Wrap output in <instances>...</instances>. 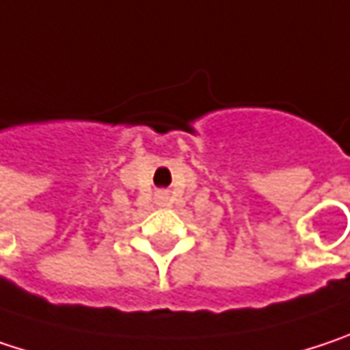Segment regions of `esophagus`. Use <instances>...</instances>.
I'll return each instance as SVG.
<instances>
[{
	"mask_svg": "<svg viewBox=\"0 0 350 350\" xmlns=\"http://www.w3.org/2000/svg\"><path fill=\"white\" fill-rule=\"evenodd\" d=\"M159 197H161V199H165L167 196H165V193H159Z\"/></svg>",
	"mask_w": 350,
	"mask_h": 350,
	"instance_id": "1",
	"label": "esophagus"
}]
</instances>
